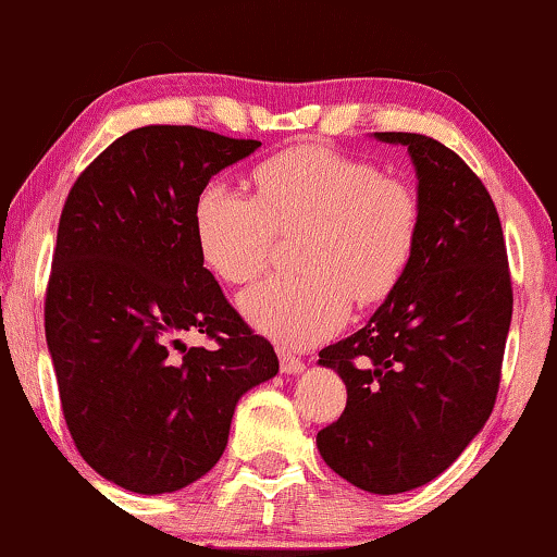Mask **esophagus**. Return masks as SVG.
<instances>
[{"instance_id":"obj_1","label":"esophagus","mask_w":557,"mask_h":557,"mask_svg":"<svg viewBox=\"0 0 557 557\" xmlns=\"http://www.w3.org/2000/svg\"><path fill=\"white\" fill-rule=\"evenodd\" d=\"M280 368H282V373H302L305 363L300 358H295L293 354H287V350H280Z\"/></svg>"}]
</instances>
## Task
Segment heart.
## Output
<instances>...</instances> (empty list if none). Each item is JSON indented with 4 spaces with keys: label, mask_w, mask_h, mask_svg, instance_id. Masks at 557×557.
I'll return each instance as SVG.
<instances>
[{
    "label": "heart",
    "mask_w": 557,
    "mask_h": 557,
    "mask_svg": "<svg viewBox=\"0 0 557 557\" xmlns=\"http://www.w3.org/2000/svg\"><path fill=\"white\" fill-rule=\"evenodd\" d=\"M257 197L222 182L203 186L194 211L203 260L242 285L272 262L280 234L305 230L297 275H272L239 295L257 331L287 348L338 333L354 308L396 293L421 239V199L373 161L331 146L280 151L252 171Z\"/></svg>",
    "instance_id": "1"
}]
</instances>
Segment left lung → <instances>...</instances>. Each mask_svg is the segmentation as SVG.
I'll return each instance as SVG.
<instances>
[{
    "label": "left lung",
    "mask_w": 557,
    "mask_h": 557,
    "mask_svg": "<svg viewBox=\"0 0 557 557\" xmlns=\"http://www.w3.org/2000/svg\"><path fill=\"white\" fill-rule=\"evenodd\" d=\"M409 146L424 209L417 257L366 327L320 350L348 388L341 419L318 432L325 465L373 495L444 472L495 409L512 318L499 214L480 176L421 133H375Z\"/></svg>",
    "instance_id": "8db88e82"
}]
</instances>
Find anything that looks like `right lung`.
<instances>
[{
    "label": "right lung",
    "instance_id": "right-lung-1",
    "mask_svg": "<svg viewBox=\"0 0 557 557\" xmlns=\"http://www.w3.org/2000/svg\"><path fill=\"white\" fill-rule=\"evenodd\" d=\"M262 146L144 125L77 176L60 214L45 335L83 459L138 495L197 482L224 454L239 396L277 356L203 268L194 211L219 171ZM211 349H186L184 332Z\"/></svg>",
    "mask_w": 557,
    "mask_h": 557
}]
</instances>
